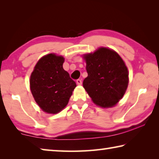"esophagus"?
Masks as SVG:
<instances>
[{
  "label": "esophagus",
  "mask_w": 159,
  "mask_h": 159,
  "mask_svg": "<svg viewBox=\"0 0 159 159\" xmlns=\"http://www.w3.org/2000/svg\"><path fill=\"white\" fill-rule=\"evenodd\" d=\"M76 83L78 85H81L82 84V80L81 79H77Z\"/></svg>",
  "instance_id": "34e87169"
}]
</instances>
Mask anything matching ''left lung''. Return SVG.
<instances>
[{
	"label": "left lung",
	"instance_id": "1",
	"mask_svg": "<svg viewBox=\"0 0 159 159\" xmlns=\"http://www.w3.org/2000/svg\"><path fill=\"white\" fill-rule=\"evenodd\" d=\"M88 76L83 85L94 103L102 107L114 106L123 98L128 85L124 61L114 50L101 48L84 55Z\"/></svg>",
	"mask_w": 159,
	"mask_h": 159
}]
</instances>
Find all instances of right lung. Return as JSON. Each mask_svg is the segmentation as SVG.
<instances>
[{
	"label": "right lung",
	"instance_id": "obj_1",
	"mask_svg": "<svg viewBox=\"0 0 159 159\" xmlns=\"http://www.w3.org/2000/svg\"><path fill=\"white\" fill-rule=\"evenodd\" d=\"M64 58L55 54L43 57L30 78V88L35 101L43 111L57 114L68 104L76 83L63 69Z\"/></svg>",
	"mask_w": 159,
	"mask_h": 159
}]
</instances>
